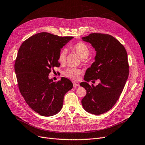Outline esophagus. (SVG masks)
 Here are the masks:
<instances>
[{
  "label": "esophagus",
  "mask_w": 145,
  "mask_h": 145,
  "mask_svg": "<svg viewBox=\"0 0 145 145\" xmlns=\"http://www.w3.org/2000/svg\"><path fill=\"white\" fill-rule=\"evenodd\" d=\"M72 83H73V86H74V88H76V87L79 86V85H80L79 83L78 82H73Z\"/></svg>",
  "instance_id": "esophagus-1"
}]
</instances>
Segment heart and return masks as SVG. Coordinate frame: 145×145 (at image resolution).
Segmentation results:
<instances>
[{
    "instance_id": "heart-1",
    "label": "heart",
    "mask_w": 145,
    "mask_h": 145,
    "mask_svg": "<svg viewBox=\"0 0 145 145\" xmlns=\"http://www.w3.org/2000/svg\"><path fill=\"white\" fill-rule=\"evenodd\" d=\"M71 49L75 52L82 59H85L88 57L90 54V50L89 48L86 44L82 42H79L74 44L71 47ZM67 55V51L65 49L61 50L58 56V61L61 64L64 63L65 61V57ZM82 74V71L80 69L76 68H69L67 69L63 72L64 76L72 80H76L79 78L80 75Z\"/></svg>"
}]
</instances>
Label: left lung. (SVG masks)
I'll use <instances>...</instances> for the list:
<instances>
[{
	"instance_id": "1",
	"label": "left lung",
	"mask_w": 145,
	"mask_h": 145,
	"mask_svg": "<svg viewBox=\"0 0 145 145\" xmlns=\"http://www.w3.org/2000/svg\"><path fill=\"white\" fill-rule=\"evenodd\" d=\"M96 52L95 62L87 69L85 82L80 83L86 90L82 103L86 111L101 115L111 109L122 93L129 77L127 52L121 43L109 34L91 33L82 37ZM99 79L96 86L88 82Z\"/></svg>"
}]
</instances>
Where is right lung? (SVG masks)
Segmentation results:
<instances>
[{
	"label": "right lung",
	"mask_w": 145,
	"mask_h": 145,
	"mask_svg": "<svg viewBox=\"0 0 145 145\" xmlns=\"http://www.w3.org/2000/svg\"><path fill=\"white\" fill-rule=\"evenodd\" d=\"M73 38L43 32L29 37L18 50L15 72L20 91L28 105L42 116L58 113L63 97L73 87L67 78L62 77L56 83L49 78L51 69L61 65V49Z\"/></svg>",
	"instance_id": "1"
}]
</instances>
